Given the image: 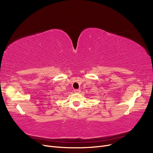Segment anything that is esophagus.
Segmentation results:
<instances>
[{
	"instance_id": "1",
	"label": "esophagus",
	"mask_w": 153,
	"mask_h": 153,
	"mask_svg": "<svg viewBox=\"0 0 153 153\" xmlns=\"http://www.w3.org/2000/svg\"><path fill=\"white\" fill-rule=\"evenodd\" d=\"M74 92H75V93H79L81 92V90L80 89H74Z\"/></svg>"
}]
</instances>
